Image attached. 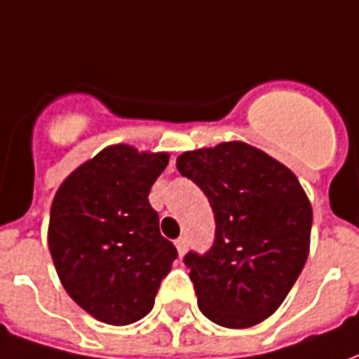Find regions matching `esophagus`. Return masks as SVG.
Listing matches in <instances>:
<instances>
[{"label": "esophagus", "instance_id": "34e87169", "mask_svg": "<svg viewBox=\"0 0 359 359\" xmlns=\"http://www.w3.org/2000/svg\"><path fill=\"white\" fill-rule=\"evenodd\" d=\"M175 246H177V250H179L180 256H184V254H187L188 242H187V238H184V236H180V238H177V241H175Z\"/></svg>", "mask_w": 359, "mask_h": 359}]
</instances>
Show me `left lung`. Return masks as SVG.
<instances>
[{
    "label": "left lung",
    "instance_id": "1",
    "mask_svg": "<svg viewBox=\"0 0 359 359\" xmlns=\"http://www.w3.org/2000/svg\"><path fill=\"white\" fill-rule=\"evenodd\" d=\"M182 177L208 196L215 241L188 252L198 306L213 323L244 329L275 313L309 254L311 205L288 167L244 142L184 151Z\"/></svg>",
    "mask_w": 359,
    "mask_h": 359
}]
</instances>
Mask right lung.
Segmentation results:
<instances>
[{
    "label": "right lung",
    "instance_id": "add662e5",
    "mask_svg": "<svg viewBox=\"0 0 359 359\" xmlns=\"http://www.w3.org/2000/svg\"><path fill=\"white\" fill-rule=\"evenodd\" d=\"M167 163L169 154L109 146L74 169L53 198L48 244L61 285L103 323L148 316L179 256L148 200Z\"/></svg>",
    "mask_w": 359,
    "mask_h": 359
}]
</instances>
